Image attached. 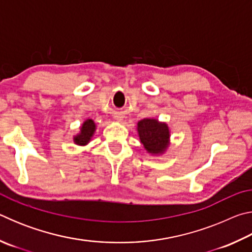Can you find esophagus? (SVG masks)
Here are the masks:
<instances>
[{
    "label": "esophagus",
    "instance_id": "esophagus-1",
    "mask_svg": "<svg viewBox=\"0 0 252 252\" xmlns=\"http://www.w3.org/2000/svg\"><path fill=\"white\" fill-rule=\"evenodd\" d=\"M114 118H116V120L118 122H121L122 121V117H120V116H117V117H114Z\"/></svg>",
    "mask_w": 252,
    "mask_h": 252
}]
</instances>
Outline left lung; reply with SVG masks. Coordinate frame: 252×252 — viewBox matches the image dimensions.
<instances>
[{
	"label": "left lung",
	"instance_id": "8db88e82",
	"mask_svg": "<svg viewBox=\"0 0 252 252\" xmlns=\"http://www.w3.org/2000/svg\"><path fill=\"white\" fill-rule=\"evenodd\" d=\"M140 142L150 156L164 155L170 147V127L165 122L155 118H146L136 125Z\"/></svg>",
	"mask_w": 252,
	"mask_h": 252
}]
</instances>
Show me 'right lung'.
I'll use <instances>...</instances> for the list:
<instances>
[{"label":"right lung","instance_id":"add662e5","mask_svg":"<svg viewBox=\"0 0 252 252\" xmlns=\"http://www.w3.org/2000/svg\"><path fill=\"white\" fill-rule=\"evenodd\" d=\"M96 130V125L92 119H87L80 126L79 133L73 135V142L76 146L84 147L91 141L92 136L94 135V132Z\"/></svg>","mask_w":252,"mask_h":252}]
</instances>
